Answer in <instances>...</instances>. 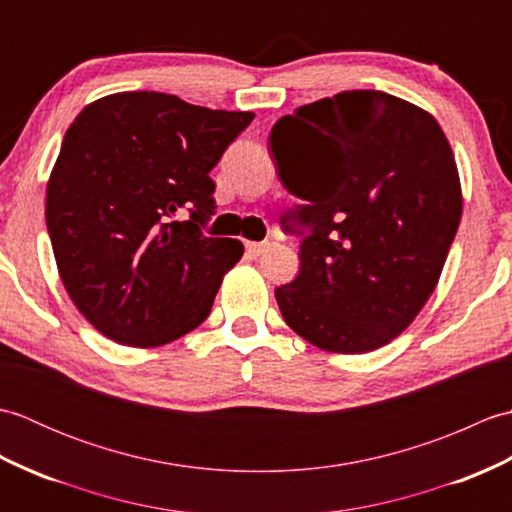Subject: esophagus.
<instances>
[{"mask_svg": "<svg viewBox=\"0 0 512 512\" xmlns=\"http://www.w3.org/2000/svg\"><path fill=\"white\" fill-rule=\"evenodd\" d=\"M266 248H268L266 242H246V253H248L250 257H259V255L264 253Z\"/></svg>", "mask_w": 512, "mask_h": 512, "instance_id": "1", "label": "esophagus"}]
</instances>
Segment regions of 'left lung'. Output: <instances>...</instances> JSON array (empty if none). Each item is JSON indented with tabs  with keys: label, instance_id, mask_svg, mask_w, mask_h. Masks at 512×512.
Segmentation results:
<instances>
[{
	"label": "left lung",
	"instance_id": "1",
	"mask_svg": "<svg viewBox=\"0 0 512 512\" xmlns=\"http://www.w3.org/2000/svg\"><path fill=\"white\" fill-rule=\"evenodd\" d=\"M270 149L306 200L301 270L275 290L284 321L319 350L363 354L396 339L436 290L462 217L438 121L378 90L341 92L281 116Z\"/></svg>",
	"mask_w": 512,
	"mask_h": 512
}]
</instances>
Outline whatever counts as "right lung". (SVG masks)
I'll return each mask as SVG.
<instances>
[{"instance_id": "obj_1", "label": "right lung", "mask_w": 512, "mask_h": 512, "mask_svg": "<svg viewBox=\"0 0 512 512\" xmlns=\"http://www.w3.org/2000/svg\"><path fill=\"white\" fill-rule=\"evenodd\" d=\"M162 92L90 103L63 136L46 189V224L65 290L107 339L158 347L209 317L239 239L206 237L209 171L253 121ZM178 208L192 220L169 223Z\"/></svg>"}]
</instances>
